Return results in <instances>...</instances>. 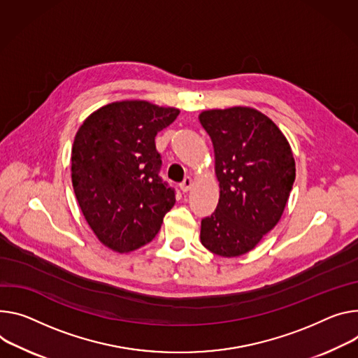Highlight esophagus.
I'll list each match as a JSON object with an SVG mask.
<instances>
[{"mask_svg": "<svg viewBox=\"0 0 358 358\" xmlns=\"http://www.w3.org/2000/svg\"><path fill=\"white\" fill-rule=\"evenodd\" d=\"M191 185H192V178L191 177H185L184 181L180 184V188H181L182 192H187L191 188Z\"/></svg>", "mask_w": 358, "mask_h": 358, "instance_id": "34e87169", "label": "esophagus"}]
</instances>
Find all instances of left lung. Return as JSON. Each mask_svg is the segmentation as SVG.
I'll return each instance as SVG.
<instances>
[{
	"label": "left lung",
	"instance_id": "left-lung-1",
	"mask_svg": "<svg viewBox=\"0 0 358 358\" xmlns=\"http://www.w3.org/2000/svg\"><path fill=\"white\" fill-rule=\"evenodd\" d=\"M220 181L215 211L201 221V244L221 257L251 251L280 221L296 180V161L280 128L250 107L208 110Z\"/></svg>",
	"mask_w": 358,
	"mask_h": 358
}]
</instances>
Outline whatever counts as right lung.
I'll return each instance as SVG.
<instances>
[{"label": "right lung", "instance_id": "right-lung-1", "mask_svg": "<svg viewBox=\"0 0 358 358\" xmlns=\"http://www.w3.org/2000/svg\"><path fill=\"white\" fill-rule=\"evenodd\" d=\"M180 114L148 101H117L94 111L78 128L71 178L91 230L117 252L150 243L176 204V191L159 177L155 136Z\"/></svg>", "mask_w": 358, "mask_h": 358}]
</instances>
